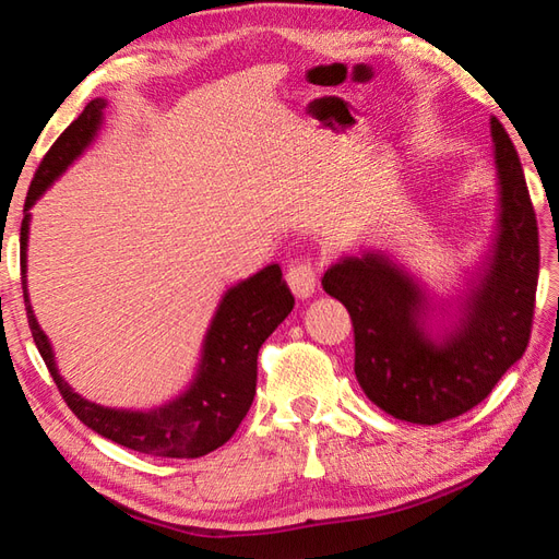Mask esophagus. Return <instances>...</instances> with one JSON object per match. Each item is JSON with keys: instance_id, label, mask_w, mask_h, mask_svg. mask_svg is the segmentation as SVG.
<instances>
[{"instance_id": "1", "label": "esophagus", "mask_w": 559, "mask_h": 559, "mask_svg": "<svg viewBox=\"0 0 559 559\" xmlns=\"http://www.w3.org/2000/svg\"><path fill=\"white\" fill-rule=\"evenodd\" d=\"M286 281L296 298H310L316 293L318 286V276H316V266L310 261H296L286 273Z\"/></svg>"}]
</instances>
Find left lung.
Segmentation results:
<instances>
[{
    "mask_svg": "<svg viewBox=\"0 0 559 559\" xmlns=\"http://www.w3.org/2000/svg\"><path fill=\"white\" fill-rule=\"evenodd\" d=\"M490 135L498 234L449 333L431 337L427 293L380 251L340 259L323 276L328 296L353 318L357 382L394 419L431 427L461 416L493 392L527 347L540 273L537 219L513 140L496 118Z\"/></svg>",
    "mask_w": 559,
    "mask_h": 559,
    "instance_id": "1",
    "label": "left lung"
}]
</instances>
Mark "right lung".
<instances>
[{"mask_svg":"<svg viewBox=\"0 0 559 559\" xmlns=\"http://www.w3.org/2000/svg\"><path fill=\"white\" fill-rule=\"evenodd\" d=\"M103 98L91 100L79 118L66 128L44 155L32 179L22 219V290L34 343L59 386L69 409L100 437L120 447L165 459H200L234 437L257 394V359L266 337L288 318L296 298L283 281L278 263L261 269L251 278L236 283L224 298L206 330L200 370L189 390L165 406L150 412L110 409L83 400L63 382L56 367L49 337L34 318L26 293V243H29V210L59 179L75 157L83 155L103 122Z\"/></svg>","mask_w":559,"mask_h":559,"instance_id":"obj_1","label":"right lung"}]
</instances>
